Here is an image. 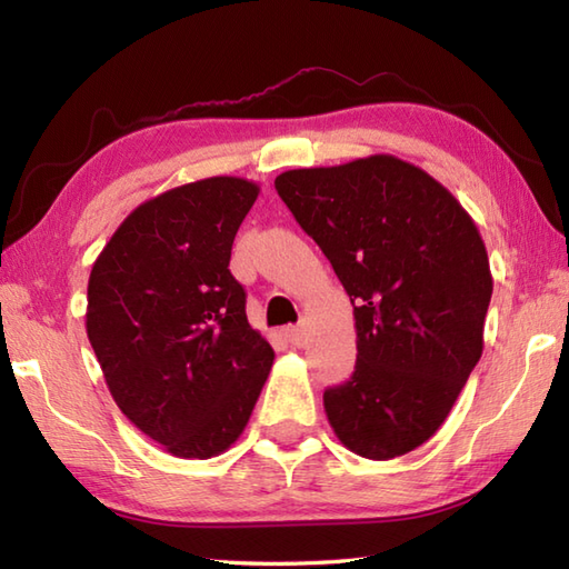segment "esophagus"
<instances>
[{
	"instance_id": "1",
	"label": "esophagus",
	"mask_w": 569,
	"mask_h": 569,
	"mask_svg": "<svg viewBox=\"0 0 569 569\" xmlns=\"http://www.w3.org/2000/svg\"><path fill=\"white\" fill-rule=\"evenodd\" d=\"M286 337H288V342L300 347L306 340V328L303 325H291V328H286Z\"/></svg>"
}]
</instances>
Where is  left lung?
<instances>
[{"instance_id":"left-lung-1","label":"left lung","mask_w":569,"mask_h":569,"mask_svg":"<svg viewBox=\"0 0 569 569\" xmlns=\"http://www.w3.org/2000/svg\"><path fill=\"white\" fill-rule=\"evenodd\" d=\"M276 190L355 306V371L322 396L335 435L367 459L416 450L485 347L493 283L475 220L393 156L286 171Z\"/></svg>"}]
</instances>
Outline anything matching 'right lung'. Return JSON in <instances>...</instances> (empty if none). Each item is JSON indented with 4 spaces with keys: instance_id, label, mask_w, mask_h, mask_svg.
I'll use <instances>...</instances> for the list:
<instances>
[{
    "instance_id": "right-lung-1",
    "label": "right lung",
    "mask_w": 569,
    "mask_h": 569,
    "mask_svg": "<svg viewBox=\"0 0 569 569\" xmlns=\"http://www.w3.org/2000/svg\"><path fill=\"white\" fill-rule=\"evenodd\" d=\"M259 196L244 178L196 180L147 200L92 266L88 337L119 410L183 459L224 452L273 365L229 271Z\"/></svg>"
}]
</instances>
